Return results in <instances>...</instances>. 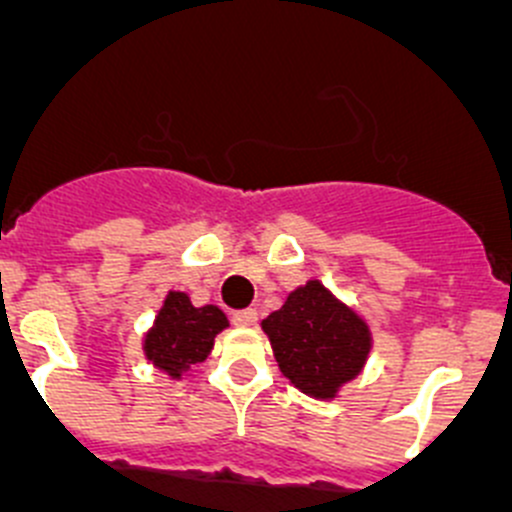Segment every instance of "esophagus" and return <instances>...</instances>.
Masks as SVG:
<instances>
[{
    "mask_svg": "<svg viewBox=\"0 0 512 512\" xmlns=\"http://www.w3.org/2000/svg\"><path fill=\"white\" fill-rule=\"evenodd\" d=\"M232 322L240 324V327H255L257 312H255V309H240V312L232 314Z\"/></svg>",
    "mask_w": 512,
    "mask_h": 512,
    "instance_id": "esophagus-1",
    "label": "esophagus"
}]
</instances>
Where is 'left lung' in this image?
Returning <instances> with one entry per match:
<instances>
[{"label":"left lung","mask_w":512,"mask_h":512,"mask_svg":"<svg viewBox=\"0 0 512 512\" xmlns=\"http://www.w3.org/2000/svg\"><path fill=\"white\" fill-rule=\"evenodd\" d=\"M277 366L302 394L337 399L371 354V329L356 309L319 280L287 294L285 304L262 319Z\"/></svg>","instance_id":"8db88e82"}]
</instances>
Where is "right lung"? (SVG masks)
<instances>
[{"label":"right lung","instance_id":"right-lung-1","mask_svg":"<svg viewBox=\"0 0 512 512\" xmlns=\"http://www.w3.org/2000/svg\"><path fill=\"white\" fill-rule=\"evenodd\" d=\"M230 327L218 304L195 307L188 292L170 289L153 327L143 334V354L158 371L180 381L213 352L215 337Z\"/></svg>","mask_w":512,"mask_h":512}]
</instances>
